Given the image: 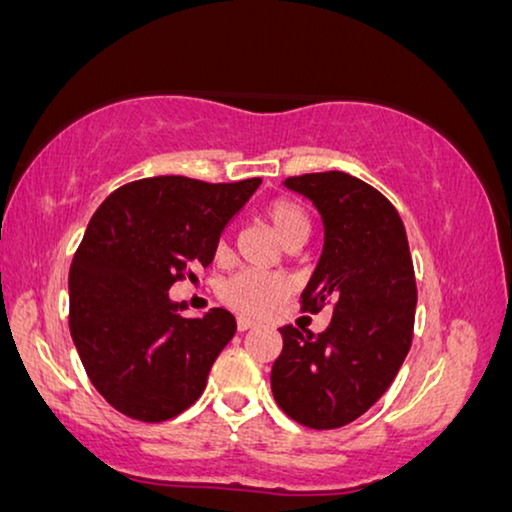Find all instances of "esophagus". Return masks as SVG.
Segmentation results:
<instances>
[{"label":"esophagus","instance_id":"34e87169","mask_svg":"<svg viewBox=\"0 0 512 512\" xmlns=\"http://www.w3.org/2000/svg\"><path fill=\"white\" fill-rule=\"evenodd\" d=\"M255 326H257V322H253V319H246V317L236 319V329L239 331H250V329H255Z\"/></svg>","mask_w":512,"mask_h":512}]
</instances>
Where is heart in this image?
I'll use <instances>...</instances> for the list:
<instances>
[{"mask_svg": "<svg viewBox=\"0 0 512 512\" xmlns=\"http://www.w3.org/2000/svg\"><path fill=\"white\" fill-rule=\"evenodd\" d=\"M262 218L285 250L301 248L312 234L310 211L289 197H276L262 209ZM225 241H218L216 257H225ZM287 294V280L273 273L239 271L218 289L220 301L246 315H262Z\"/></svg>", "mask_w": 512, "mask_h": 512, "instance_id": "b5f03b06", "label": "heart"}]
</instances>
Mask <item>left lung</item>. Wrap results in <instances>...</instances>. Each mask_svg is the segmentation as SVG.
Segmentation results:
<instances>
[{"label": "left lung", "mask_w": 512, "mask_h": 512, "mask_svg": "<svg viewBox=\"0 0 512 512\" xmlns=\"http://www.w3.org/2000/svg\"><path fill=\"white\" fill-rule=\"evenodd\" d=\"M315 204L324 248L301 308H331L322 333L282 326L271 370L278 407L312 430H335L363 416L393 384L411 347L416 278L400 213L347 172L285 179Z\"/></svg>", "instance_id": "8db88e82"}]
</instances>
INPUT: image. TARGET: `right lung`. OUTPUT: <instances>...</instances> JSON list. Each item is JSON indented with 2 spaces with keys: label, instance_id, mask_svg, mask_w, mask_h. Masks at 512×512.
<instances>
[{
  "label": "right lung",
  "instance_id": "1",
  "mask_svg": "<svg viewBox=\"0 0 512 512\" xmlns=\"http://www.w3.org/2000/svg\"><path fill=\"white\" fill-rule=\"evenodd\" d=\"M259 183L140 179L91 216L68 273V329L89 381L124 416L160 423L202 395L236 322L223 308L183 317L167 289L207 269Z\"/></svg>",
  "mask_w": 512,
  "mask_h": 512
}]
</instances>
